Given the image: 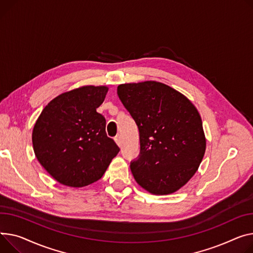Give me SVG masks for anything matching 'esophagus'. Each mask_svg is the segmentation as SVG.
<instances>
[{"label":"esophagus","mask_w":253,"mask_h":253,"mask_svg":"<svg viewBox=\"0 0 253 253\" xmlns=\"http://www.w3.org/2000/svg\"><path fill=\"white\" fill-rule=\"evenodd\" d=\"M115 141H116V143L119 145V146H121V136L120 135H117L116 137H115Z\"/></svg>","instance_id":"34e87169"}]
</instances>
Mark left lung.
I'll list each match as a JSON object with an SVG mask.
<instances>
[{"instance_id": "obj_1", "label": "left lung", "mask_w": 253, "mask_h": 253, "mask_svg": "<svg viewBox=\"0 0 253 253\" xmlns=\"http://www.w3.org/2000/svg\"><path fill=\"white\" fill-rule=\"evenodd\" d=\"M117 93L139 130V158L130 165L134 179L155 195L178 191L206 153L197 109L184 94L157 81L120 84Z\"/></svg>"}]
</instances>
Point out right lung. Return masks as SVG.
Segmentation results:
<instances>
[{
  "label": "right lung",
  "instance_id": "add662e5",
  "mask_svg": "<svg viewBox=\"0 0 253 253\" xmlns=\"http://www.w3.org/2000/svg\"><path fill=\"white\" fill-rule=\"evenodd\" d=\"M108 90L85 85L64 92L44 107L33 127L38 161L66 186L83 187L97 181L119 153L107 136L105 117L96 112Z\"/></svg>",
  "mask_w": 253,
  "mask_h": 253
}]
</instances>
